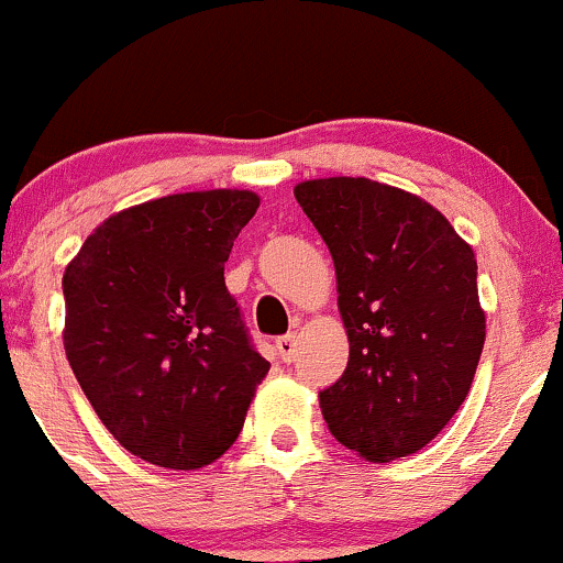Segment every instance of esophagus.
Masks as SVG:
<instances>
[{
    "label": "esophagus",
    "mask_w": 563,
    "mask_h": 563,
    "mask_svg": "<svg viewBox=\"0 0 563 563\" xmlns=\"http://www.w3.org/2000/svg\"><path fill=\"white\" fill-rule=\"evenodd\" d=\"M276 352L284 362H292L295 354H298V338L295 335H282L279 341H276Z\"/></svg>",
    "instance_id": "34e87169"
}]
</instances>
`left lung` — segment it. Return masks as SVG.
Here are the masks:
<instances>
[{"label": "left lung", "mask_w": 563, "mask_h": 563, "mask_svg": "<svg viewBox=\"0 0 563 563\" xmlns=\"http://www.w3.org/2000/svg\"><path fill=\"white\" fill-rule=\"evenodd\" d=\"M295 198L335 263L349 335L346 371L319 391L328 429L367 462L421 451L467 397L486 341L473 246L419 196L365 177L311 179Z\"/></svg>", "instance_id": "1"}]
</instances>
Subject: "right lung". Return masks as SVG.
Returning <instances> with one entry per match:
<instances>
[{"label":"right lung","mask_w":563,"mask_h":563,"mask_svg":"<svg viewBox=\"0 0 563 563\" xmlns=\"http://www.w3.org/2000/svg\"><path fill=\"white\" fill-rule=\"evenodd\" d=\"M250 190L179 192L101 222L66 265L64 349L125 451L198 470L239 438L268 360L225 287Z\"/></svg>","instance_id":"right-lung-1"}]
</instances>
